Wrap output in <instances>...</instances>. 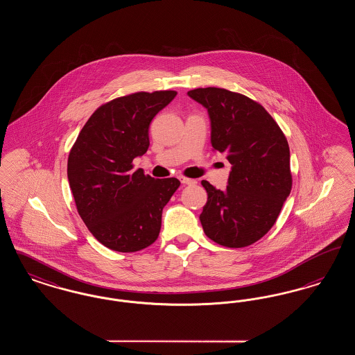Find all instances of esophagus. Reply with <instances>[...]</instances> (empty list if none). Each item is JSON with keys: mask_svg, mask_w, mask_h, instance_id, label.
Here are the masks:
<instances>
[{"mask_svg": "<svg viewBox=\"0 0 355 355\" xmlns=\"http://www.w3.org/2000/svg\"><path fill=\"white\" fill-rule=\"evenodd\" d=\"M180 180H181V184H184V185H196V184H197V181H196V180H191V178L181 177Z\"/></svg>", "mask_w": 355, "mask_h": 355, "instance_id": "1", "label": "esophagus"}]
</instances>
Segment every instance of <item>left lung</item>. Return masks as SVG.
Returning a JSON list of instances; mask_svg holds the SVG:
<instances>
[{
	"instance_id": "1",
	"label": "left lung",
	"mask_w": 355,
	"mask_h": 355,
	"mask_svg": "<svg viewBox=\"0 0 355 355\" xmlns=\"http://www.w3.org/2000/svg\"><path fill=\"white\" fill-rule=\"evenodd\" d=\"M187 96L207 110L214 152L232 164L227 186L207 193L200 220L211 241L245 248L265 236L291 190L286 137L270 114L246 96L220 87H200Z\"/></svg>"
}]
</instances>
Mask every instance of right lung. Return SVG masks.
I'll return each mask as SVG.
<instances>
[{"instance_id": "add662e5", "label": "right lung", "mask_w": 355, "mask_h": 355, "mask_svg": "<svg viewBox=\"0 0 355 355\" xmlns=\"http://www.w3.org/2000/svg\"><path fill=\"white\" fill-rule=\"evenodd\" d=\"M177 96L139 92L98 107L87 119L68 158V180L78 214L103 246L133 253L158 238L165 205L177 178L155 180L133 159L149 148L152 119Z\"/></svg>"}]
</instances>
